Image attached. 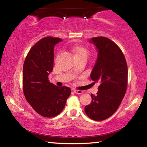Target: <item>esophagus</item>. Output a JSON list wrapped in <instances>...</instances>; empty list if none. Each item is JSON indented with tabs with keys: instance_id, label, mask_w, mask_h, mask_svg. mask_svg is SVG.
I'll return each mask as SVG.
<instances>
[{
	"instance_id": "34e87169",
	"label": "esophagus",
	"mask_w": 147,
	"mask_h": 147,
	"mask_svg": "<svg viewBox=\"0 0 147 147\" xmlns=\"http://www.w3.org/2000/svg\"><path fill=\"white\" fill-rule=\"evenodd\" d=\"M74 92L75 94H81L83 93L82 90H74Z\"/></svg>"
}]
</instances>
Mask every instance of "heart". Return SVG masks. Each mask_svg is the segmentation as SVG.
<instances>
[{
  "label": "heart",
  "mask_w": 147,
  "mask_h": 147,
  "mask_svg": "<svg viewBox=\"0 0 147 147\" xmlns=\"http://www.w3.org/2000/svg\"><path fill=\"white\" fill-rule=\"evenodd\" d=\"M73 52L74 57H88L89 52L86 48L82 46H76L73 48Z\"/></svg>",
  "instance_id": "obj_1"
}]
</instances>
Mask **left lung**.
Masks as SVG:
<instances>
[{"mask_svg": "<svg viewBox=\"0 0 147 147\" xmlns=\"http://www.w3.org/2000/svg\"><path fill=\"white\" fill-rule=\"evenodd\" d=\"M89 41L98 51L90 78L100 85L97 95L91 94L92 102L84 110L90 119L102 121L115 112L125 94L127 65L121 50L109 39L96 37Z\"/></svg>", "mask_w": 147, "mask_h": 147, "instance_id": "1", "label": "left lung"}]
</instances>
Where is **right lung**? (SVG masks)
I'll list each match as a JSON object with an SVG mask.
<instances>
[{
    "label": "right lung",
    "instance_id": "add662e5",
    "mask_svg": "<svg viewBox=\"0 0 147 147\" xmlns=\"http://www.w3.org/2000/svg\"><path fill=\"white\" fill-rule=\"evenodd\" d=\"M62 41L46 37L30 50L23 66V90L26 99L35 111L45 117H53L63 111L71 90L57 86L48 80L53 68L54 47Z\"/></svg>",
    "mask_w": 147,
    "mask_h": 147
}]
</instances>
